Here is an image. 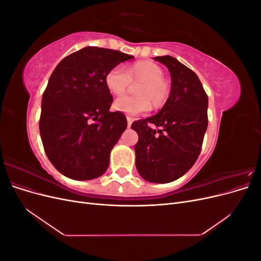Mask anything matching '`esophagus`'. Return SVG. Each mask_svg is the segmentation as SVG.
I'll list each match as a JSON object with an SVG mask.
<instances>
[{"label":"esophagus","instance_id":"34e87169","mask_svg":"<svg viewBox=\"0 0 261 261\" xmlns=\"http://www.w3.org/2000/svg\"><path fill=\"white\" fill-rule=\"evenodd\" d=\"M132 123H133V118L130 116H127V126H128V127H130Z\"/></svg>","mask_w":261,"mask_h":261}]
</instances>
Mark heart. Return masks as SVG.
<instances>
[{"mask_svg": "<svg viewBox=\"0 0 261 261\" xmlns=\"http://www.w3.org/2000/svg\"><path fill=\"white\" fill-rule=\"evenodd\" d=\"M163 69L152 62H137L126 68L118 64L109 70L106 76L108 89L121 94L133 82H143L136 89L137 97L124 94L114 101V109L130 116L144 114L150 109L160 108L170 94V85L163 78Z\"/></svg>", "mask_w": 261, "mask_h": 261, "instance_id": "b5f03b06", "label": "heart"}]
</instances>
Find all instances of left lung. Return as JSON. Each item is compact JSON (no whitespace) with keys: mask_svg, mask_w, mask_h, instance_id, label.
<instances>
[{"mask_svg":"<svg viewBox=\"0 0 261 261\" xmlns=\"http://www.w3.org/2000/svg\"><path fill=\"white\" fill-rule=\"evenodd\" d=\"M171 74L170 96L155 115L132 124L138 134L136 168L151 183L183 176L198 158L208 126V96L192 69L170 55L155 57ZM154 123L159 130L149 128Z\"/></svg>","mask_w":261,"mask_h":261,"instance_id":"1","label":"left lung"}]
</instances>
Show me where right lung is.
I'll return each instance as SVG.
<instances>
[{
  "label": "right lung",
  "instance_id": "add662e5",
  "mask_svg": "<svg viewBox=\"0 0 261 261\" xmlns=\"http://www.w3.org/2000/svg\"><path fill=\"white\" fill-rule=\"evenodd\" d=\"M134 57L86 46L55 67L43 92L39 129L46 156L63 175L78 180L101 176L110 152L127 127L122 112H110L108 72Z\"/></svg>",
  "mask_w": 261,
  "mask_h": 261
}]
</instances>
